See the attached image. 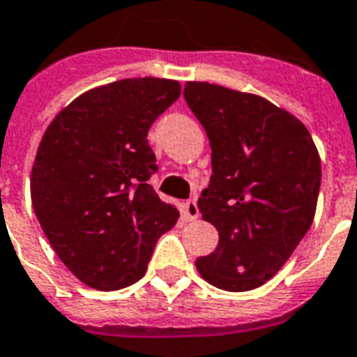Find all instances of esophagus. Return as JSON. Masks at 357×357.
Listing matches in <instances>:
<instances>
[{"mask_svg": "<svg viewBox=\"0 0 357 357\" xmlns=\"http://www.w3.org/2000/svg\"><path fill=\"white\" fill-rule=\"evenodd\" d=\"M183 212H185L187 220H191V222L201 216V212H199V206H197V202H195V201H187L185 204H183Z\"/></svg>", "mask_w": 357, "mask_h": 357, "instance_id": "34e87169", "label": "esophagus"}]
</instances>
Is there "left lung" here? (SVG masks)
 <instances>
[{
  "instance_id": "8db88e82",
  "label": "left lung",
  "mask_w": 357,
  "mask_h": 357,
  "mask_svg": "<svg viewBox=\"0 0 357 357\" xmlns=\"http://www.w3.org/2000/svg\"><path fill=\"white\" fill-rule=\"evenodd\" d=\"M183 97L208 135L212 176L199 210L220 233L197 269L218 289L252 291L283 268L314 222L317 149L298 118L260 95L187 82Z\"/></svg>"
}]
</instances>
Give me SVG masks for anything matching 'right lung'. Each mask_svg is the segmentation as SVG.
Here are the masks:
<instances>
[{
	"label": "right lung",
	"instance_id": "add662e5",
	"mask_svg": "<svg viewBox=\"0 0 357 357\" xmlns=\"http://www.w3.org/2000/svg\"><path fill=\"white\" fill-rule=\"evenodd\" d=\"M179 93L166 78L112 82L74 99L43 133L32 206L53 250L91 289L139 281L178 222L179 210L149 185L158 166L147 133Z\"/></svg>",
	"mask_w": 357,
	"mask_h": 357
}]
</instances>
